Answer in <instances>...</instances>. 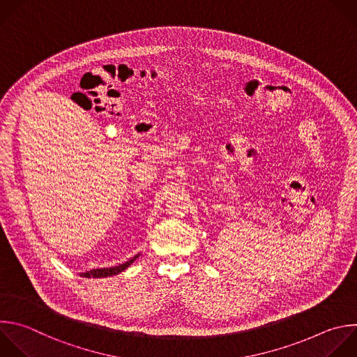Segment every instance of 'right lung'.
Wrapping results in <instances>:
<instances>
[{
  "label": "right lung",
  "mask_w": 357,
  "mask_h": 357,
  "mask_svg": "<svg viewBox=\"0 0 357 357\" xmlns=\"http://www.w3.org/2000/svg\"><path fill=\"white\" fill-rule=\"evenodd\" d=\"M140 254H137L136 257H133L132 259H129L128 262L122 264V265H117V266H112V268H102V269H92L84 273H79L81 278H93V279H100V278H107V276H114L119 275L121 272L126 271L137 258Z\"/></svg>",
  "instance_id": "obj_1"
}]
</instances>
